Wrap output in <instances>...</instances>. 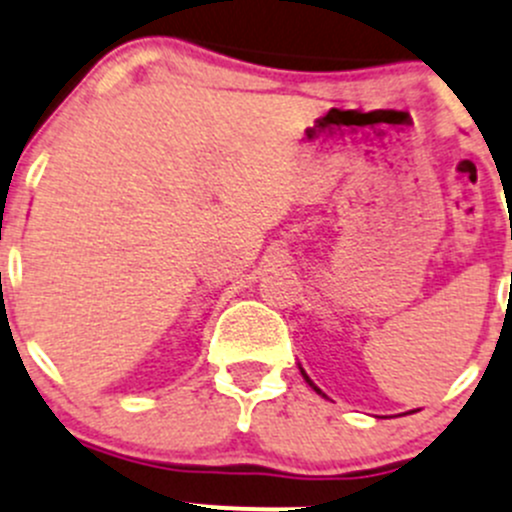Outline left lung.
I'll return each instance as SVG.
<instances>
[{
  "instance_id": "1",
  "label": "left lung",
  "mask_w": 512,
  "mask_h": 512,
  "mask_svg": "<svg viewBox=\"0 0 512 512\" xmlns=\"http://www.w3.org/2000/svg\"><path fill=\"white\" fill-rule=\"evenodd\" d=\"M301 374H304V379H306V382H309L311 384V387H314V382H311V379L309 377H306V372H304V369H301ZM316 389V387H314ZM316 392H319V389H316Z\"/></svg>"
}]
</instances>
